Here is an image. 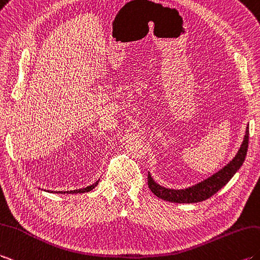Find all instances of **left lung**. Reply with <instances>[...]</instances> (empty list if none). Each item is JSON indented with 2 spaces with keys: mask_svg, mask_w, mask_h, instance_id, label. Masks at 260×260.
Returning <instances> with one entry per match:
<instances>
[{
  "mask_svg": "<svg viewBox=\"0 0 260 260\" xmlns=\"http://www.w3.org/2000/svg\"><path fill=\"white\" fill-rule=\"evenodd\" d=\"M248 138L249 127L247 126L244 141L241 143L237 154L235 155V157L229 161L226 166L222 167L220 171L215 173L210 177L202 180V182L182 189L167 188V187H164L159 185L158 183H156L154 178L152 177V175L148 172L149 189L157 197L172 203L192 204L206 201L207 198L212 197L220 188H222V187L232 179L234 175L237 173L240 166L243 165L247 155V149H248Z\"/></svg>",
  "mask_w": 260,
  "mask_h": 260,
  "instance_id": "8db88e82",
  "label": "left lung"
}]
</instances>
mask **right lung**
Masks as SVG:
<instances>
[{"label":"right lung","mask_w":260,"mask_h":260,"mask_svg":"<svg viewBox=\"0 0 260 260\" xmlns=\"http://www.w3.org/2000/svg\"><path fill=\"white\" fill-rule=\"evenodd\" d=\"M99 182L100 180H98L95 184L90 185V186H87L85 187V188H82V189H76V190H69V191H48V192H54V194H82V192H88L90 190H93L96 186L99 185ZM45 191V190H44Z\"/></svg>","instance_id":"obj_1"}]
</instances>
